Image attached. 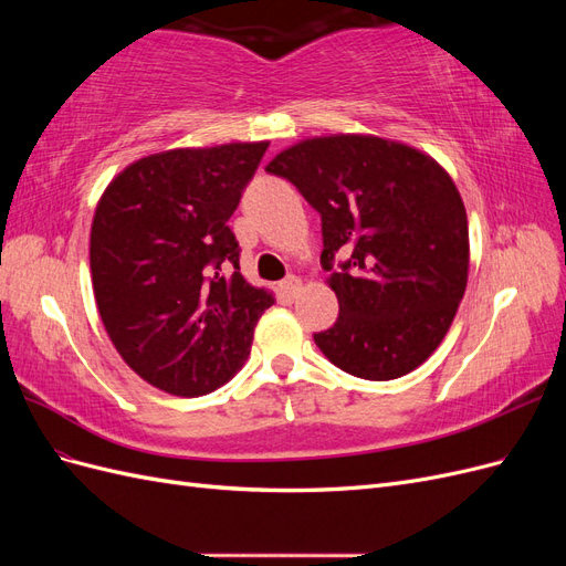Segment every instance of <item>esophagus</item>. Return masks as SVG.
I'll return each mask as SVG.
<instances>
[{
	"instance_id": "esophagus-1",
	"label": "esophagus",
	"mask_w": 566,
	"mask_h": 566,
	"mask_svg": "<svg viewBox=\"0 0 566 566\" xmlns=\"http://www.w3.org/2000/svg\"><path fill=\"white\" fill-rule=\"evenodd\" d=\"M300 287H302V281H300L297 276H287V279L281 283V290H283V295H285L287 300H293V297L297 295Z\"/></svg>"
}]
</instances>
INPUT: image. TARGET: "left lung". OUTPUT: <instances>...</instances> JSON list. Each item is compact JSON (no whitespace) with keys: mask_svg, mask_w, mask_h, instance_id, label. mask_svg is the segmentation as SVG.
<instances>
[{"mask_svg":"<svg viewBox=\"0 0 566 566\" xmlns=\"http://www.w3.org/2000/svg\"><path fill=\"white\" fill-rule=\"evenodd\" d=\"M321 214V264L339 316L316 333L331 364L397 380L432 356L465 295L470 233L453 179L418 148L380 136H316L266 165ZM337 251L348 254L332 269Z\"/></svg>","mask_w":566,"mask_h":566,"instance_id":"1","label":"left lung"}]
</instances>
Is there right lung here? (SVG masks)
Listing matches in <instances>:
<instances>
[{
    "label": "right lung",
    "mask_w": 566,
    "mask_h": 566,
    "mask_svg": "<svg viewBox=\"0 0 566 566\" xmlns=\"http://www.w3.org/2000/svg\"><path fill=\"white\" fill-rule=\"evenodd\" d=\"M266 148L156 153L125 167L96 205L90 266L101 321L125 364L175 397L231 380L273 304L243 279L227 224Z\"/></svg>",
    "instance_id": "right-lung-1"
}]
</instances>
